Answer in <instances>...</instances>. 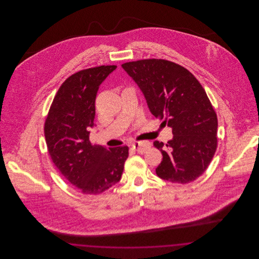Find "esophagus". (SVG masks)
I'll use <instances>...</instances> for the list:
<instances>
[{"label": "esophagus", "instance_id": "34e87169", "mask_svg": "<svg viewBox=\"0 0 259 259\" xmlns=\"http://www.w3.org/2000/svg\"><path fill=\"white\" fill-rule=\"evenodd\" d=\"M132 148H135L136 150L140 153H144L148 150V148H150V144L148 142H135L132 145Z\"/></svg>", "mask_w": 259, "mask_h": 259}]
</instances>
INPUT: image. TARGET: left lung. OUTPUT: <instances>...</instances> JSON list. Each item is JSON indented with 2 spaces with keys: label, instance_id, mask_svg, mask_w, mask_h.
Returning a JSON list of instances; mask_svg holds the SVG:
<instances>
[{
  "label": "left lung",
  "instance_id": "1",
  "mask_svg": "<svg viewBox=\"0 0 259 259\" xmlns=\"http://www.w3.org/2000/svg\"><path fill=\"white\" fill-rule=\"evenodd\" d=\"M121 66L142 90L151 113L172 128L174 137L165 146L153 143L163 155L156 175L183 185L195 181L218 147V117L206 91L193 74L174 62L144 59Z\"/></svg>",
  "mask_w": 259,
  "mask_h": 259
}]
</instances>
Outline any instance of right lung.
Returning a JSON list of instances; mask_svg holds the SVG:
<instances>
[{
    "label": "right lung",
    "instance_id": "obj_1",
    "mask_svg": "<svg viewBox=\"0 0 259 259\" xmlns=\"http://www.w3.org/2000/svg\"><path fill=\"white\" fill-rule=\"evenodd\" d=\"M116 66H99L69 76L58 89L45 123L51 160L59 172L84 194L97 195L117 184L128 147L92 146L95 100L100 84Z\"/></svg>",
    "mask_w": 259,
    "mask_h": 259
}]
</instances>
